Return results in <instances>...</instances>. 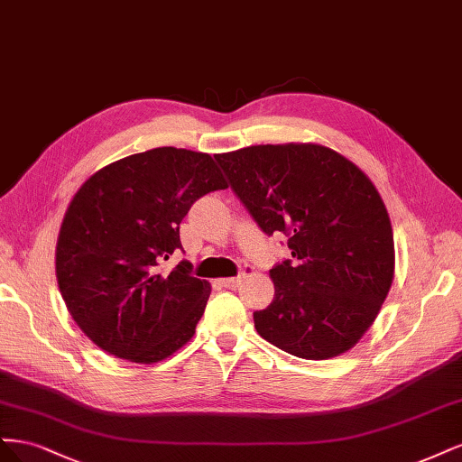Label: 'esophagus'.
<instances>
[{"label": "esophagus", "mask_w": 462, "mask_h": 462, "mask_svg": "<svg viewBox=\"0 0 462 462\" xmlns=\"http://www.w3.org/2000/svg\"><path fill=\"white\" fill-rule=\"evenodd\" d=\"M245 276H247V273L244 271L240 276H236V278H222V280H220V284L225 286V288H232V290H234V288L240 286V282H244V278H245Z\"/></svg>", "instance_id": "obj_1"}]
</instances>
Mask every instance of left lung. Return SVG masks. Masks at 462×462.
<instances>
[{
  "label": "left lung",
  "instance_id": "8db88e82",
  "mask_svg": "<svg viewBox=\"0 0 462 462\" xmlns=\"http://www.w3.org/2000/svg\"><path fill=\"white\" fill-rule=\"evenodd\" d=\"M264 234L288 236L293 263L271 269L273 303L253 312L261 337L326 361L376 320L395 273L388 209L353 161L320 143H266L215 155Z\"/></svg>",
  "mask_w": 462,
  "mask_h": 462
}]
</instances>
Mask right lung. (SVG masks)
<instances>
[{
  "label": "right lung",
  "instance_id": "add662e5",
  "mask_svg": "<svg viewBox=\"0 0 462 462\" xmlns=\"http://www.w3.org/2000/svg\"><path fill=\"white\" fill-rule=\"evenodd\" d=\"M228 188L209 153L155 147L99 169L74 193L55 245L59 291L79 328L109 355L153 365L196 334L211 284L182 261L193 201Z\"/></svg>",
  "mask_w": 462,
  "mask_h": 462
}]
</instances>
